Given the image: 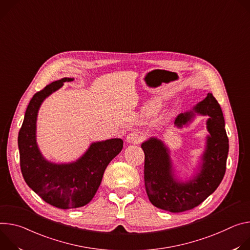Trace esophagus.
Returning <instances> with one entry per match:
<instances>
[{
    "instance_id": "obj_1",
    "label": "esophagus",
    "mask_w": 250,
    "mask_h": 250,
    "mask_svg": "<svg viewBox=\"0 0 250 250\" xmlns=\"http://www.w3.org/2000/svg\"><path fill=\"white\" fill-rule=\"evenodd\" d=\"M143 140V135L140 132H131L127 135L126 141L131 144H138Z\"/></svg>"
}]
</instances>
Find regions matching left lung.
<instances>
[{"instance_id":"left-lung-1","label":"left lung","mask_w":250,"mask_h":250,"mask_svg":"<svg viewBox=\"0 0 250 250\" xmlns=\"http://www.w3.org/2000/svg\"><path fill=\"white\" fill-rule=\"evenodd\" d=\"M196 114L208 116L207 145L202 155V163L197 174L182 182L175 174L170 150L156 137L142 143L145 153L144 181L147 196L158 208L182 212L202 204L217 188L224 179L229 154V138L225 129V118L220 105L211 93L199 102L190 111L181 113L175 126L188 125Z\"/></svg>"}]
</instances>
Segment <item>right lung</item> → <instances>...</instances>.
Wrapping results in <instances>:
<instances>
[{
    "instance_id": "obj_1",
    "label": "right lung",
    "mask_w": 250,
    "mask_h": 250,
    "mask_svg": "<svg viewBox=\"0 0 250 250\" xmlns=\"http://www.w3.org/2000/svg\"><path fill=\"white\" fill-rule=\"evenodd\" d=\"M73 78L53 81L37 92L27 105L18 145L22 177L47 204L62 209L87 205L95 196L108 164L122 150L119 138L93 142L79 159L57 164L47 161L37 143V119L43 100Z\"/></svg>"
}]
</instances>
